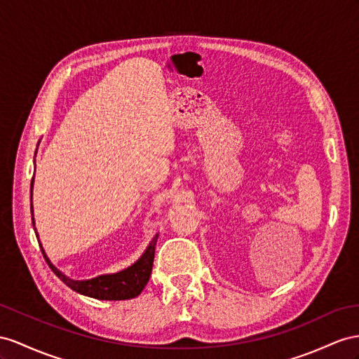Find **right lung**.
Returning <instances> with one entry per match:
<instances>
[{
	"instance_id": "obj_1",
	"label": "right lung",
	"mask_w": 359,
	"mask_h": 359,
	"mask_svg": "<svg viewBox=\"0 0 359 359\" xmlns=\"http://www.w3.org/2000/svg\"><path fill=\"white\" fill-rule=\"evenodd\" d=\"M33 180H32L30 198L33 197ZM32 214H33V203H32ZM32 219H33V227H34V217ZM36 236H38V232H36ZM158 236H159L158 233L153 236V240L150 241L145 252L141 255V258L135 264H132L130 267H127L126 270L114 273V274L98 276V278L89 279V280H72L67 278V276L60 270H57V267H54L47 253H45L42 244L39 245H41L43 258L47 261L51 271L72 291L83 294V296H88L92 299H98V300H127V299H133L136 296H140L142 290L145 288L147 282L150 279Z\"/></svg>"
}]
</instances>
